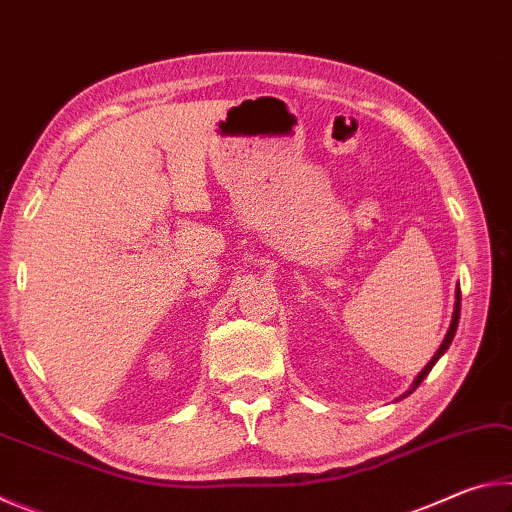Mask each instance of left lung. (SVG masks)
<instances>
[{
    "label": "left lung",
    "mask_w": 512,
    "mask_h": 512,
    "mask_svg": "<svg viewBox=\"0 0 512 512\" xmlns=\"http://www.w3.org/2000/svg\"><path fill=\"white\" fill-rule=\"evenodd\" d=\"M458 318H461V291H456V309H454V318H452V325H449V332H447V336H445V341H443V345H440L438 348V352L433 354V359L427 363V366H424V370L420 372L418 375V379H415V384H413V388H418L420 386V381L429 375L431 372V368L436 366V361L443 357L445 354V350L449 348V343H452V339H454V334H456V327H458Z\"/></svg>",
    "instance_id": "1"
}]
</instances>
